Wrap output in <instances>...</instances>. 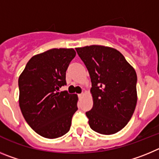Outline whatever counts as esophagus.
Instances as JSON below:
<instances>
[{
    "instance_id": "34e87169",
    "label": "esophagus",
    "mask_w": 159,
    "mask_h": 159,
    "mask_svg": "<svg viewBox=\"0 0 159 159\" xmlns=\"http://www.w3.org/2000/svg\"><path fill=\"white\" fill-rule=\"evenodd\" d=\"M84 95V93H81V94H79V97H83Z\"/></svg>"
}]
</instances>
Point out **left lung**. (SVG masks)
I'll return each instance as SVG.
<instances>
[{"label": "left lung", "mask_w": 159, "mask_h": 159, "mask_svg": "<svg viewBox=\"0 0 159 159\" xmlns=\"http://www.w3.org/2000/svg\"><path fill=\"white\" fill-rule=\"evenodd\" d=\"M92 81L93 107L86 112L90 127L113 134L130 121L137 103V75L122 53L101 45L75 48Z\"/></svg>", "instance_id": "obj_1"}]
</instances>
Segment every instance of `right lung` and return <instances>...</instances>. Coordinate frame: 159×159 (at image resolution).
Segmentation results:
<instances>
[{
    "label": "right lung",
    "mask_w": 159,
    "mask_h": 159,
    "mask_svg": "<svg viewBox=\"0 0 159 159\" xmlns=\"http://www.w3.org/2000/svg\"><path fill=\"white\" fill-rule=\"evenodd\" d=\"M73 48H52L32 57L18 80L19 105L31 128L47 139L69 131L78 110L75 94L59 90L66 83V71L75 57Z\"/></svg>",
    "instance_id": "1"
}]
</instances>
